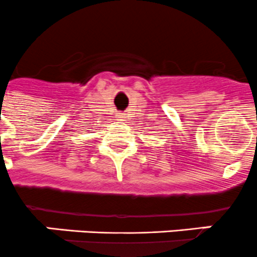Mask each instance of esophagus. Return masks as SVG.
<instances>
[{"label": "esophagus", "instance_id": "34e87169", "mask_svg": "<svg viewBox=\"0 0 257 257\" xmlns=\"http://www.w3.org/2000/svg\"><path fill=\"white\" fill-rule=\"evenodd\" d=\"M117 117L120 121H125L126 120V113L125 112H118Z\"/></svg>", "mask_w": 257, "mask_h": 257}]
</instances>
